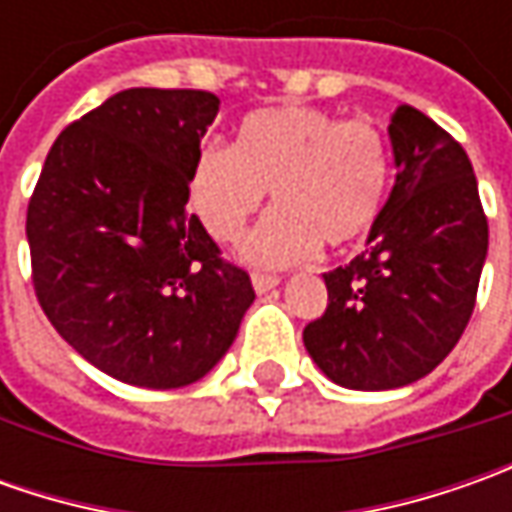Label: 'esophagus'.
I'll return each mask as SVG.
<instances>
[{
  "instance_id": "esophagus-1",
  "label": "esophagus",
  "mask_w": 512,
  "mask_h": 512,
  "mask_svg": "<svg viewBox=\"0 0 512 512\" xmlns=\"http://www.w3.org/2000/svg\"><path fill=\"white\" fill-rule=\"evenodd\" d=\"M279 285V276H270V273H253V287L256 293H267L273 287Z\"/></svg>"
}]
</instances>
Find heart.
I'll return each instance as SVG.
<instances>
[{
	"label": "heart",
	"instance_id": "obj_1",
	"mask_svg": "<svg viewBox=\"0 0 512 512\" xmlns=\"http://www.w3.org/2000/svg\"><path fill=\"white\" fill-rule=\"evenodd\" d=\"M393 156L373 119L305 105L256 110L233 148L210 142L193 168L190 202L216 242H236L273 190L276 210L242 247L250 262L299 265L370 236L382 216Z\"/></svg>",
	"mask_w": 512,
	"mask_h": 512
}]
</instances>
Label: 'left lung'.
<instances>
[{"label":"left lung","mask_w":512,"mask_h":512,"mask_svg":"<svg viewBox=\"0 0 512 512\" xmlns=\"http://www.w3.org/2000/svg\"><path fill=\"white\" fill-rule=\"evenodd\" d=\"M396 185L364 253L325 273V313L305 347L327 379L390 390L427 376L462 339L487 256L464 148L413 105L390 113Z\"/></svg>","instance_id":"1"}]
</instances>
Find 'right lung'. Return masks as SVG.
Returning <instances> with one entry per match:
<instances>
[{"instance_id":"add662e5","label":"right lung","mask_w":512,"mask_h":512,"mask_svg":"<svg viewBox=\"0 0 512 512\" xmlns=\"http://www.w3.org/2000/svg\"><path fill=\"white\" fill-rule=\"evenodd\" d=\"M207 90L130 88L70 122L28 202L30 279L65 342L136 387L202 379L256 299L187 210Z\"/></svg>"}]
</instances>
